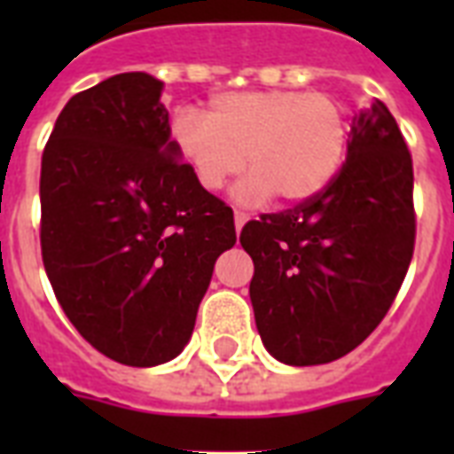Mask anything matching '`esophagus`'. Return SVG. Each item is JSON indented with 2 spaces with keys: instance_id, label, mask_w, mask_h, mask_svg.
Returning <instances> with one entry per match:
<instances>
[{
  "instance_id": "obj_1",
  "label": "esophagus",
  "mask_w": 454,
  "mask_h": 454,
  "mask_svg": "<svg viewBox=\"0 0 454 454\" xmlns=\"http://www.w3.org/2000/svg\"><path fill=\"white\" fill-rule=\"evenodd\" d=\"M233 219H235V231H238V233H240L242 226H245V223H247V221H249V214L240 212V209H235Z\"/></svg>"
}]
</instances>
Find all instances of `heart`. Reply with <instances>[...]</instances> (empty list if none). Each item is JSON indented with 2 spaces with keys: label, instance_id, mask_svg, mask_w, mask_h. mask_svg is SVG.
Here are the masks:
<instances>
[{
  "label": "heart",
  "instance_id": "heart-1",
  "mask_svg": "<svg viewBox=\"0 0 454 454\" xmlns=\"http://www.w3.org/2000/svg\"><path fill=\"white\" fill-rule=\"evenodd\" d=\"M171 138L205 191H221L247 162L252 174L235 188L240 202L262 205L273 195L303 202L341 169L348 120L344 106L325 91H235L214 96L205 115L176 110Z\"/></svg>",
  "mask_w": 454,
  "mask_h": 454
}]
</instances>
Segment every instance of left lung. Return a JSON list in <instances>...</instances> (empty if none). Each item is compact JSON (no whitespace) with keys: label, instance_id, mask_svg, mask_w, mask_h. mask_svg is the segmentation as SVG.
I'll list each match as a JSON object with an SVG mask.
<instances>
[{"label":"left lung","instance_id":"left-lung-1","mask_svg":"<svg viewBox=\"0 0 454 454\" xmlns=\"http://www.w3.org/2000/svg\"><path fill=\"white\" fill-rule=\"evenodd\" d=\"M412 157L380 98L353 117L346 162L320 195L247 221L256 330L285 365H323L384 320L415 249Z\"/></svg>","mask_w":454,"mask_h":454}]
</instances>
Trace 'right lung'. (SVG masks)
<instances>
[{
    "label": "right lung",
    "instance_id": "right-lung-1",
    "mask_svg": "<svg viewBox=\"0 0 454 454\" xmlns=\"http://www.w3.org/2000/svg\"><path fill=\"white\" fill-rule=\"evenodd\" d=\"M162 87L122 73L74 94L39 176L53 294L96 351L131 367L184 351L214 263L238 240L233 209L181 162Z\"/></svg>",
    "mask_w": 454,
    "mask_h": 454
}]
</instances>
